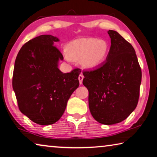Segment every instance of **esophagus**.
Returning a JSON list of instances; mask_svg holds the SVG:
<instances>
[{
	"mask_svg": "<svg viewBox=\"0 0 157 157\" xmlns=\"http://www.w3.org/2000/svg\"><path fill=\"white\" fill-rule=\"evenodd\" d=\"M83 79H84V76H83V75L82 74H80L79 75V78H78V79H79V84H82V80H83Z\"/></svg>",
	"mask_w": 157,
	"mask_h": 157,
	"instance_id": "obj_1",
	"label": "esophagus"
}]
</instances>
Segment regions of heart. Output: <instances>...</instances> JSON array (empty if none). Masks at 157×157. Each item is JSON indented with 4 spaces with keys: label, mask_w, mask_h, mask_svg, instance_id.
Instances as JSON below:
<instances>
[{
    "label": "heart",
    "mask_w": 157,
    "mask_h": 157,
    "mask_svg": "<svg viewBox=\"0 0 157 157\" xmlns=\"http://www.w3.org/2000/svg\"><path fill=\"white\" fill-rule=\"evenodd\" d=\"M109 51V44L104 39L85 37L70 41L63 53L67 61L80 60L85 68L95 69L105 62Z\"/></svg>",
    "instance_id": "obj_1"
}]
</instances>
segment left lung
I'll return each mask as SVG.
<instances>
[{
	"label": "left lung",
	"mask_w": 157,
	"mask_h": 157,
	"mask_svg": "<svg viewBox=\"0 0 157 157\" xmlns=\"http://www.w3.org/2000/svg\"><path fill=\"white\" fill-rule=\"evenodd\" d=\"M111 48L105 63L84 71L82 83L89 91L93 118L104 125L122 122L136 108L142 71L132 46L120 34L109 30Z\"/></svg>",
	"instance_id": "1"
}]
</instances>
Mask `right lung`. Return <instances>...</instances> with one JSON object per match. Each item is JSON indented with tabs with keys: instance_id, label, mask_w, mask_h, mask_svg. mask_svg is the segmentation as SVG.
Wrapping results in <instances>:
<instances>
[{
	"instance_id": "obj_1",
	"label": "right lung",
	"mask_w": 157,
	"mask_h": 157,
	"mask_svg": "<svg viewBox=\"0 0 157 157\" xmlns=\"http://www.w3.org/2000/svg\"><path fill=\"white\" fill-rule=\"evenodd\" d=\"M59 41L50 34L35 37L22 46L15 62L13 88L19 109L39 125L57 122L79 85L80 70L63 73L58 68L63 60L54 45Z\"/></svg>"
}]
</instances>
